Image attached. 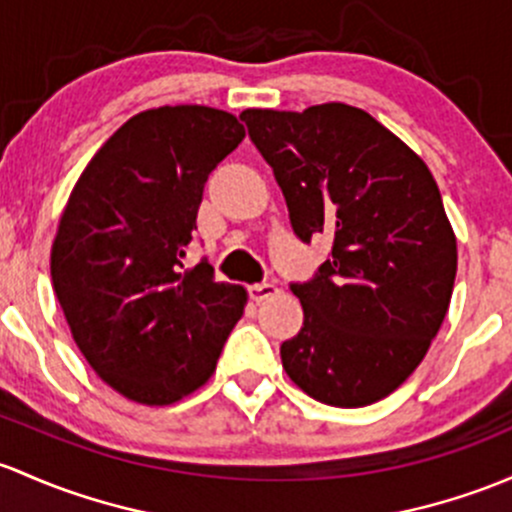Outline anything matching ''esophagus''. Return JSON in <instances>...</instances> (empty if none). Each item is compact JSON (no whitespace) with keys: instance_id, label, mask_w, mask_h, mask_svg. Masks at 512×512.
I'll use <instances>...</instances> for the list:
<instances>
[{"instance_id":"1","label":"esophagus","mask_w":512,"mask_h":512,"mask_svg":"<svg viewBox=\"0 0 512 512\" xmlns=\"http://www.w3.org/2000/svg\"><path fill=\"white\" fill-rule=\"evenodd\" d=\"M247 294H250L252 301H265V299L277 297L279 289L270 282H262V284H250V287H247Z\"/></svg>"}]
</instances>
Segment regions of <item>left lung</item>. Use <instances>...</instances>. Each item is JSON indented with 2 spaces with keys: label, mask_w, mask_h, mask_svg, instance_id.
<instances>
[{
  "label": "left lung",
  "mask_w": 512,
  "mask_h": 512,
  "mask_svg": "<svg viewBox=\"0 0 512 512\" xmlns=\"http://www.w3.org/2000/svg\"><path fill=\"white\" fill-rule=\"evenodd\" d=\"M284 193L294 235H331L328 260L289 289L304 326L282 343L314 400L365 407L422 363L451 301L456 238L422 159L358 107L240 115Z\"/></svg>",
  "instance_id": "obj_1"
}]
</instances>
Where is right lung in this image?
Here are the masks:
<instances>
[{
    "instance_id": "1",
    "label": "right lung",
    "mask_w": 512,
    "mask_h": 512,
    "mask_svg": "<svg viewBox=\"0 0 512 512\" xmlns=\"http://www.w3.org/2000/svg\"><path fill=\"white\" fill-rule=\"evenodd\" d=\"M245 139L203 105L134 115L85 166L51 250L58 304L90 368L127 400L171 405L213 375L245 309L206 260L184 270L203 186Z\"/></svg>"
}]
</instances>
